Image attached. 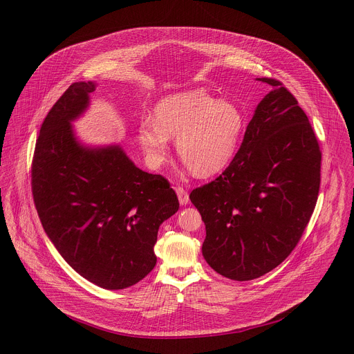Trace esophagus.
Segmentation results:
<instances>
[{
	"instance_id": "34e87169",
	"label": "esophagus",
	"mask_w": 354,
	"mask_h": 354,
	"mask_svg": "<svg viewBox=\"0 0 354 354\" xmlns=\"http://www.w3.org/2000/svg\"><path fill=\"white\" fill-rule=\"evenodd\" d=\"M176 193H178V198H179V203L182 206H186L189 203V194L183 187H176Z\"/></svg>"
}]
</instances>
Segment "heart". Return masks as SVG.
Segmentation results:
<instances>
[{
  "instance_id": "heart-1",
  "label": "heart",
  "mask_w": 354,
  "mask_h": 354,
  "mask_svg": "<svg viewBox=\"0 0 354 354\" xmlns=\"http://www.w3.org/2000/svg\"><path fill=\"white\" fill-rule=\"evenodd\" d=\"M246 129L243 109L201 89L176 92L154 108V122L144 120L137 131L142 153L154 168L169 154L176 140L180 160L198 176L221 172L234 160Z\"/></svg>"
}]
</instances>
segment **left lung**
Segmentation results:
<instances>
[{"label": "left lung", "mask_w": 354, "mask_h": 354, "mask_svg": "<svg viewBox=\"0 0 354 354\" xmlns=\"http://www.w3.org/2000/svg\"><path fill=\"white\" fill-rule=\"evenodd\" d=\"M228 168L190 200L206 225L201 252L221 276L258 279L297 246L314 213L321 149L294 95L273 78Z\"/></svg>", "instance_id": "1"}]
</instances>
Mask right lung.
Returning <instances> with one entry per match:
<instances>
[{"label":"right lung","instance_id":"add662e5","mask_svg":"<svg viewBox=\"0 0 354 354\" xmlns=\"http://www.w3.org/2000/svg\"><path fill=\"white\" fill-rule=\"evenodd\" d=\"M96 84L74 82L47 113L32 161L41 225L64 261L91 283L122 290L157 263L160 225L179 209L169 182L137 168L120 145H82L71 129Z\"/></svg>","mask_w":354,"mask_h":354}]
</instances>
